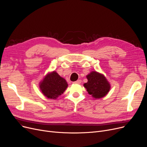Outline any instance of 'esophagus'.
Here are the masks:
<instances>
[{
    "instance_id": "1",
    "label": "esophagus",
    "mask_w": 147,
    "mask_h": 147,
    "mask_svg": "<svg viewBox=\"0 0 147 147\" xmlns=\"http://www.w3.org/2000/svg\"><path fill=\"white\" fill-rule=\"evenodd\" d=\"M81 82H82L81 80H78L77 81L74 82V83H78V84H80V83H81Z\"/></svg>"
}]
</instances>
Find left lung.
Returning <instances> with one entry per match:
<instances>
[{"label": "left lung", "mask_w": 147, "mask_h": 147, "mask_svg": "<svg viewBox=\"0 0 147 147\" xmlns=\"http://www.w3.org/2000/svg\"><path fill=\"white\" fill-rule=\"evenodd\" d=\"M88 82L83 84L88 92L95 99L104 97L109 93L111 85L105 76L96 71H92L86 76Z\"/></svg>", "instance_id": "8db88e82"}]
</instances>
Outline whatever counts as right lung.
<instances>
[{"label":"right lung","mask_w":147,"mask_h":147,"mask_svg":"<svg viewBox=\"0 0 147 147\" xmlns=\"http://www.w3.org/2000/svg\"><path fill=\"white\" fill-rule=\"evenodd\" d=\"M67 86L68 83L65 79L55 71L48 73L39 83L42 93L51 99H57L64 93Z\"/></svg>","instance_id":"obj_1"}]
</instances>
